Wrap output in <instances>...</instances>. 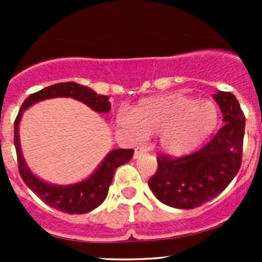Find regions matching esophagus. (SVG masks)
Here are the masks:
<instances>
[{"label":"esophagus","mask_w":262,"mask_h":262,"mask_svg":"<svg viewBox=\"0 0 262 262\" xmlns=\"http://www.w3.org/2000/svg\"><path fill=\"white\" fill-rule=\"evenodd\" d=\"M145 152H146V149L145 148H143V146H137V148H135V150H134L133 158L134 159H138V158H139V156H141L143 154H145Z\"/></svg>","instance_id":"obj_1"}]
</instances>
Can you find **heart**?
Wrapping results in <instances>:
<instances>
[{
	"instance_id": "obj_1",
	"label": "heart",
	"mask_w": 262,
	"mask_h": 262,
	"mask_svg": "<svg viewBox=\"0 0 262 262\" xmlns=\"http://www.w3.org/2000/svg\"><path fill=\"white\" fill-rule=\"evenodd\" d=\"M219 121L212 101H198L182 93H167L141 100L121 123L145 135L159 134L160 148L166 154L186 155L198 148Z\"/></svg>"
}]
</instances>
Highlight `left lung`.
Returning <instances> with one entry per match:
<instances>
[{
    "instance_id": "8db88e82",
    "label": "left lung",
    "mask_w": 262,
    "mask_h": 262,
    "mask_svg": "<svg viewBox=\"0 0 262 262\" xmlns=\"http://www.w3.org/2000/svg\"><path fill=\"white\" fill-rule=\"evenodd\" d=\"M225 125L203 148L179 156L159 154L149 187L160 202L181 209L202 206L221 194L242 166L245 116L235 96L218 92Z\"/></svg>"
}]
</instances>
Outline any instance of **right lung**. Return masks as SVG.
I'll return each mask as SVG.
<instances>
[{"instance_id": "right-lung-1", "label": "right lung", "mask_w": 262, "mask_h": 262, "mask_svg": "<svg viewBox=\"0 0 262 262\" xmlns=\"http://www.w3.org/2000/svg\"><path fill=\"white\" fill-rule=\"evenodd\" d=\"M54 97H73L91 107L93 111L107 113L111 110L108 96L97 95L89 87L76 82H61L48 86L40 91L32 93L23 102L16 119H14V146L17 152L18 171L22 180L43 202L53 208L69 213V214H83L91 212L106 200L111 183L113 181L117 167L130 161L134 154L133 149H116L111 151L96 172L85 181L73 186H53L45 183L35 177L27 167L22 156L18 138V123L23 111L39 101Z\"/></svg>"}]
</instances>
